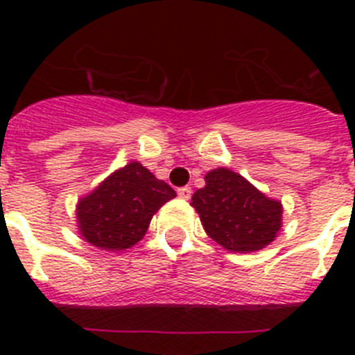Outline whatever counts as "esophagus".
I'll list each match as a JSON object with an SVG mask.
<instances>
[{
  "label": "esophagus",
  "mask_w": 355,
  "mask_h": 355,
  "mask_svg": "<svg viewBox=\"0 0 355 355\" xmlns=\"http://www.w3.org/2000/svg\"><path fill=\"white\" fill-rule=\"evenodd\" d=\"M178 196H180V199L188 200V199H190V197H192V188H190V187L178 188Z\"/></svg>",
  "instance_id": "34e87169"
}]
</instances>
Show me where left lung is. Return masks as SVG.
I'll return each instance as SVG.
<instances>
[{
    "label": "left lung",
    "instance_id": "8db88e82",
    "mask_svg": "<svg viewBox=\"0 0 355 355\" xmlns=\"http://www.w3.org/2000/svg\"><path fill=\"white\" fill-rule=\"evenodd\" d=\"M206 184L192 196L209 238L231 252H256L270 245L283 227V205L259 192L231 168L205 175Z\"/></svg>",
    "mask_w": 355,
    "mask_h": 355
}]
</instances>
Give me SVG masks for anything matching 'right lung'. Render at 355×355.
Masks as SVG:
<instances>
[{"instance_id":"obj_1","label":"right lung","mask_w":355,"mask_h":355,"mask_svg":"<svg viewBox=\"0 0 355 355\" xmlns=\"http://www.w3.org/2000/svg\"><path fill=\"white\" fill-rule=\"evenodd\" d=\"M174 197L165 181L131 162L78 200V233L97 249H130L147 233L153 215Z\"/></svg>"}]
</instances>
